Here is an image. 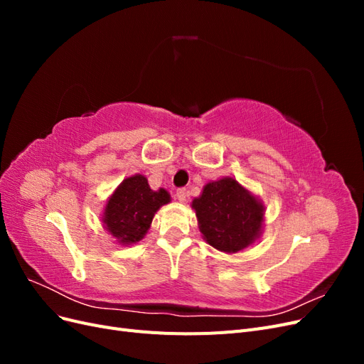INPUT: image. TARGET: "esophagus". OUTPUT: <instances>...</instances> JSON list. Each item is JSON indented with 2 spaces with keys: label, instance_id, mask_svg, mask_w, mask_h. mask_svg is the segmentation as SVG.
<instances>
[{
  "label": "esophagus",
  "instance_id": "1",
  "mask_svg": "<svg viewBox=\"0 0 364 364\" xmlns=\"http://www.w3.org/2000/svg\"><path fill=\"white\" fill-rule=\"evenodd\" d=\"M176 197H178L179 202H185L186 197H188V191H186L185 188H179L178 191H176Z\"/></svg>",
  "mask_w": 364,
  "mask_h": 364
}]
</instances>
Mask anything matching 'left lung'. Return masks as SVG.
I'll list each match as a JSON object with an SVG mask.
<instances>
[{
  "mask_svg": "<svg viewBox=\"0 0 364 364\" xmlns=\"http://www.w3.org/2000/svg\"><path fill=\"white\" fill-rule=\"evenodd\" d=\"M193 208L208 245L222 252L245 249L259 234L264 206L232 178L208 183Z\"/></svg>",
  "mask_w": 364,
  "mask_h": 364,
  "instance_id": "obj_1",
  "label": "left lung"
}]
</instances>
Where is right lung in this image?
I'll list each match as a JSON object with an SVG mask.
<instances>
[{
    "label": "right lung",
    "mask_w": 364,
    "mask_h": 364,
    "mask_svg": "<svg viewBox=\"0 0 364 364\" xmlns=\"http://www.w3.org/2000/svg\"><path fill=\"white\" fill-rule=\"evenodd\" d=\"M170 202L165 190L153 191L144 176L136 174L123 181L109 199L103 222L119 243H136L150 228L158 209Z\"/></svg>",
    "instance_id": "obj_1"
}]
</instances>
